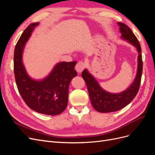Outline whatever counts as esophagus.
I'll list each match as a JSON object with an SVG mask.
<instances>
[{"label":"esophagus","instance_id":"1","mask_svg":"<svg viewBox=\"0 0 155 155\" xmlns=\"http://www.w3.org/2000/svg\"><path fill=\"white\" fill-rule=\"evenodd\" d=\"M85 63L82 61H79L76 65V70L79 74H80L81 73L83 69L85 68Z\"/></svg>","mask_w":155,"mask_h":155}]
</instances>
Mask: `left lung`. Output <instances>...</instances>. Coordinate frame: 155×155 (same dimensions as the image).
Returning a JSON list of instances; mask_svg holds the SVG:
<instances>
[{"label": "left lung", "instance_id": "8db88e82", "mask_svg": "<svg viewBox=\"0 0 155 155\" xmlns=\"http://www.w3.org/2000/svg\"><path fill=\"white\" fill-rule=\"evenodd\" d=\"M118 25L120 26V31L121 34V38L133 45L138 51L137 73L134 80L130 87L123 92L114 94L104 90L96 79L87 69L83 70L81 76L86 83L92 105L95 110L100 112L118 111L129 105L137 96L141 82L143 70L141 46L133 32L127 26L121 22H118Z\"/></svg>", "mask_w": 155, "mask_h": 155}]
</instances>
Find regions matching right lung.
<instances>
[{
    "label": "right lung",
    "instance_id": "obj_1",
    "mask_svg": "<svg viewBox=\"0 0 155 155\" xmlns=\"http://www.w3.org/2000/svg\"><path fill=\"white\" fill-rule=\"evenodd\" d=\"M39 22L30 24L22 33L14 51V74L18 91L31 109L41 114L55 116L67 108L68 87L78 74L74 70L76 61L60 62L41 80H35L27 74L22 63L25 46Z\"/></svg>",
    "mask_w": 155,
    "mask_h": 155
}]
</instances>
